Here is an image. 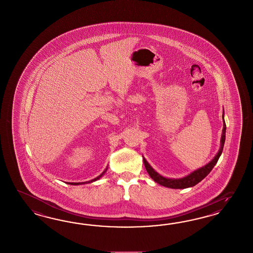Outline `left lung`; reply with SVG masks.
<instances>
[{"label": "left lung", "mask_w": 253, "mask_h": 253, "mask_svg": "<svg viewBox=\"0 0 253 253\" xmlns=\"http://www.w3.org/2000/svg\"><path fill=\"white\" fill-rule=\"evenodd\" d=\"M222 122H223V128H222V136H221L220 149L215 155L214 158L209 163H207L206 165L202 166L201 168H199L198 169H195L188 175L179 178V179L167 178V177L162 176L159 172H157L143 156L144 164H145V167H146L149 176L151 177L156 183L163 185L165 187H168V188H172V189H184V188L192 187V186L199 184L200 181H202L211 171V169H213V167L216 165V163H217V161L219 160L220 156L222 155L224 142H225V130H226V125H225V122H224V111H222Z\"/></svg>", "instance_id": "8db88e82"}]
</instances>
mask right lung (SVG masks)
Masks as SVG:
<instances>
[{"label": "right lung", "mask_w": 253, "mask_h": 253, "mask_svg": "<svg viewBox=\"0 0 253 253\" xmlns=\"http://www.w3.org/2000/svg\"><path fill=\"white\" fill-rule=\"evenodd\" d=\"M107 167L106 168V169L100 174L99 176L96 177V178H94V179H92V180H91V181H88V182H83V183H68L69 184H72V185H79V184H90V183H92V182H95V181H97V180H99L100 178L101 177L103 176L104 174H105V172L107 171Z\"/></svg>", "instance_id": "right-lung-1"}]
</instances>
